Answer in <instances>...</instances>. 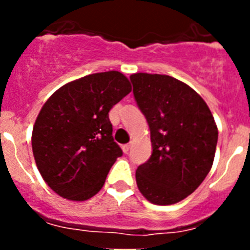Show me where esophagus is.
Listing matches in <instances>:
<instances>
[{
  "label": "esophagus",
  "instance_id": "34e87169",
  "mask_svg": "<svg viewBox=\"0 0 250 250\" xmlns=\"http://www.w3.org/2000/svg\"><path fill=\"white\" fill-rule=\"evenodd\" d=\"M129 150H130V144L123 145V151L125 152V154H127V152H129Z\"/></svg>",
  "mask_w": 250,
  "mask_h": 250
}]
</instances>
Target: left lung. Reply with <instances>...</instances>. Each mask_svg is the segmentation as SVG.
Wrapping results in <instances>:
<instances>
[{"mask_svg": "<svg viewBox=\"0 0 250 250\" xmlns=\"http://www.w3.org/2000/svg\"><path fill=\"white\" fill-rule=\"evenodd\" d=\"M130 81L152 146L149 160L136 169V184L152 204H175L210 171L218 127L207 103L187 83L144 72L131 75Z\"/></svg>", "mask_w": 250, "mask_h": 250, "instance_id": "8db88e82", "label": "left lung"}]
</instances>
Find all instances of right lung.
<instances>
[{"mask_svg": "<svg viewBox=\"0 0 250 250\" xmlns=\"http://www.w3.org/2000/svg\"><path fill=\"white\" fill-rule=\"evenodd\" d=\"M130 91L121 72H98L66 83L46 101L32 130V151L55 193L83 202L100 191L123 155L112 138L109 111Z\"/></svg>", "mask_w": 250, "mask_h": 250, "instance_id": "obj_1", "label": "right lung"}]
</instances>
